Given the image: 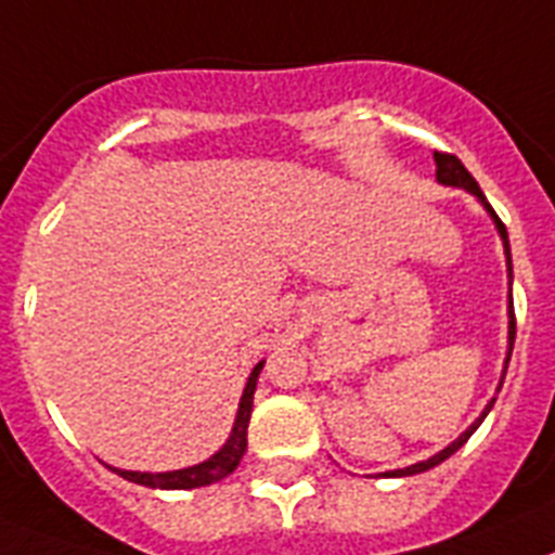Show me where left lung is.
Here are the masks:
<instances>
[{
  "instance_id": "left-lung-1",
  "label": "left lung",
  "mask_w": 555,
  "mask_h": 555,
  "mask_svg": "<svg viewBox=\"0 0 555 555\" xmlns=\"http://www.w3.org/2000/svg\"><path fill=\"white\" fill-rule=\"evenodd\" d=\"M434 162H437V178H439V184H448V186H462V190H468V192H474L476 198L482 201L485 204V209H488V212L493 215V221H496V229H499V235H502V244H505V255H507V274H511V278H514V263H511V244H507V229H505V223L499 221V215L493 212V206L488 204V201H485V195H482V190H479V184H476V178L470 176L468 169H465V164L460 162V158H456V155L453 153H434ZM511 346H507V360H511V351H514V340H516V314H514V297H511ZM507 360H505V371H507ZM505 379V377H502ZM499 388H502V383H499ZM493 402H496V397H493L491 400V405ZM491 405H488V409L482 411V416H479V420H476L474 425H470L468 431L462 434L460 439H456V442H451V446L446 448V451H439L437 456H431V460H425V462H416V465H409V468H400V470H388L386 476H411V474H423V470H428V468H434V465H439V462H446L448 456H451V453H456L460 451L462 446H465V442H468V437L470 434L476 431V428H479V423H482L485 416H488V411H491Z\"/></svg>"
}]
</instances>
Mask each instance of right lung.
I'll list each match as a JSON object with an SVG mask.
<instances>
[{"label":"right lung","mask_w":555,"mask_h":555,"mask_svg":"<svg viewBox=\"0 0 555 555\" xmlns=\"http://www.w3.org/2000/svg\"><path fill=\"white\" fill-rule=\"evenodd\" d=\"M263 369V363H258L251 369L249 383L244 388V397H241V405H237L235 428H232V437L227 439V446L215 453L212 460L201 462V465H192L184 470H169V474H139V470H116L118 476L130 479L135 485H146V488H164V491H186V488H201V485H212L223 476H229L237 468V462L244 460L246 451V428H249L251 416V393L258 386V374Z\"/></svg>","instance_id":"1"}]
</instances>
